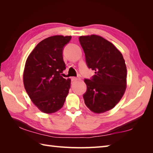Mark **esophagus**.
Listing matches in <instances>:
<instances>
[{
	"label": "esophagus",
	"mask_w": 153,
	"mask_h": 153,
	"mask_svg": "<svg viewBox=\"0 0 153 153\" xmlns=\"http://www.w3.org/2000/svg\"><path fill=\"white\" fill-rule=\"evenodd\" d=\"M80 78H79V77H71V80H72V81H77V80H78Z\"/></svg>",
	"instance_id": "esophagus-1"
}]
</instances>
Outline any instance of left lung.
<instances>
[{
  "instance_id": "left-lung-1",
  "label": "left lung",
  "mask_w": 153,
  "mask_h": 153,
  "mask_svg": "<svg viewBox=\"0 0 153 153\" xmlns=\"http://www.w3.org/2000/svg\"><path fill=\"white\" fill-rule=\"evenodd\" d=\"M79 43L87 66L95 71L91 79H85L83 95L91 111L100 114L112 109L124 94L127 68L120 51L110 41L97 35L80 36Z\"/></svg>"
}]
</instances>
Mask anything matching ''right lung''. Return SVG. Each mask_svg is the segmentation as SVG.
<instances>
[{
    "label": "right lung",
    "instance_id": "obj_1",
    "mask_svg": "<svg viewBox=\"0 0 153 153\" xmlns=\"http://www.w3.org/2000/svg\"><path fill=\"white\" fill-rule=\"evenodd\" d=\"M71 36L54 35L39 43L25 62L23 80L34 105L41 112L52 114L63 106L71 79L62 77L66 69L62 51Z\"/></svg>",
    "mask_w": 153,
    "mask_h": 153
}]
</instances>
